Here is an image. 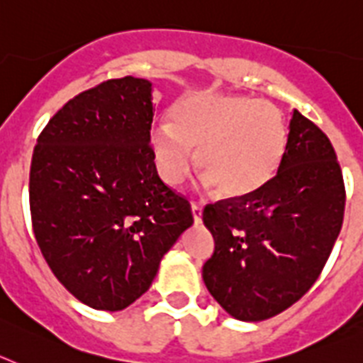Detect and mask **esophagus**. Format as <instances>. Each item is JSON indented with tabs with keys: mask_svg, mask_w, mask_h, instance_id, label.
Masks as SVG:
<instances>
[{
	"mask_svg": "<svg viewBox=\"0 0 363 363\" xmlns=\"http://www.w3.org/2000/svg\"><path fill=\"white\" fill-rule=\"evenodd\" d=\"M191 213H194L195 225H199L201 220H203V206L197 203H191Z\"/></svg>",
	"mask_w": 363,
	"mask_h": 363,
	"instance_id": "34e87169",
	"label": "esophagus"
}]
</instances>
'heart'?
<instances>
[{
  "instance_id": "obj_1",
  "label": "heart",
  "mask_w": 363,
  "mask_h": 363,
  "mask_svg": "<svg viewBox=\"0 0 363 363\" xmlns=\"http://www.w3.org/2000/svg\"><path fill=\"white\" fill-rule=\"evenodd\" d=\"M151 153L166 184L177 186L194 166L225 197H245L269 184L289 147L285 113L269 100L204 89L182 94L169 124L151 129Z\"/></svg>"
}]
</instances>
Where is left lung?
<instances>
[{
    "label": "left lung",
    "instance_id": "left-lung-1",
    "mask_svg": "<svg viewBox=\"0 0 363 363\" xmlns=\"http://www.w3.org/2000/svg\"><path fill=\"white\" fill-rule=\"evenodd\" d=\"M343 210L345 184L333 144L294 111L276 177L256 194L204 208V225L216 239L203 267L204 285L238 320L261 321L283 313L325 267Z\"/></svg>",
    "mask_w": 363,
    "mask_h": 363
}]
</instances>
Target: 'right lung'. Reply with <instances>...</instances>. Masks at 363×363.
Masks as SVG:
<instances>
[{"label":"right lung","instance_id":"obj_1","mask_svg":"<svg viewBox=\"0 0 363 363\" xmlns=\"http://www.w3.org/2000/svg\"><path fill=\"white\" fill-rule=\"evenodd\" d=\"M151 84L107 80L77 94L34 146L33 232L49 269L82 303L122 311L150 289L164 254L194 225L151 153Z\"/></svg>","mask_w":363,"mask_h":363}]
</instances>
